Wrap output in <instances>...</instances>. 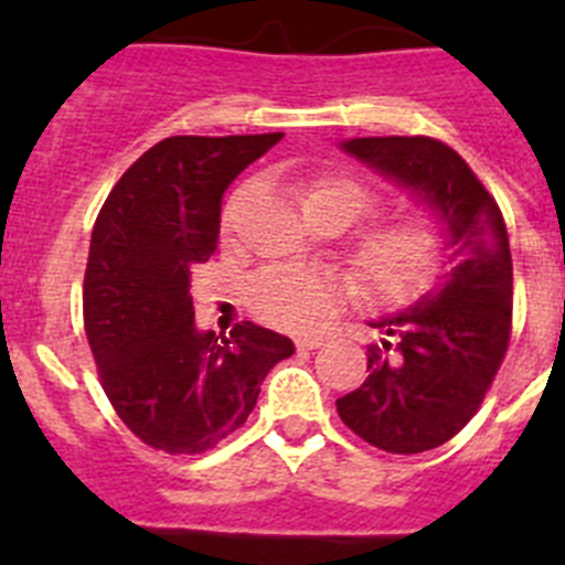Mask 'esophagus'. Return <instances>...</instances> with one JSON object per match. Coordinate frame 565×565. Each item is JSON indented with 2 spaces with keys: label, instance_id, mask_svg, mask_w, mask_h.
<instances>
[{
  "label": "esophagus",
  "instance_id": "1",
  "mask_svg": "<svg viewBox=\"0 0 565 565\" xmlns=\"http://www.w3.org/2000/svg\"><path fill=\"white\" fill-rule=\"evenodd\" d=\"M319 344H322V337H317V333H302V337H297L299 351H313Z\"/></svg>",
  "mask_w": 565,
  "mask_h": 565
}]
</instances>
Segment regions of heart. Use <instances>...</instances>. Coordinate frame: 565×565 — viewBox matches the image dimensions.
Segmentation results:
<instances>
[{"label": "heart", "mask_w": 565, "mask_h": 565, "mask_svg": "<svg viewBox=\"0 0 565 565\" xmlns=\"http://www.w3.org/2000/svg\"><path fill=\"white\" fill-rule=\"evenodd\" d=\"M331 206L359 221L373 209L371 192L351 178H326L306 194V212ZM444 259V243L427 223H396L364 234L353 252L359 277L376 297L407 302L436 279ZM351 294V286L337 274L302 271V268H268L248 286V306L259 319L277 328H308Z\"/></svg>", "instance_id": "obj_1"}]
</instances>
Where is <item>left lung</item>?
<instances>
[{
    "label": "left lung",
    "mask_w": 565,
    "mask_h": 565,
    "mask_svg": "<svg viewBox=\"0 0 565 565\" xmlns=\"http://www.w3.org/2000/svg\"><path fill=\"white\" fill-rule=\"evenodd\" d=\"M339 149L422 203L452 257L413 306L371 319L387 339L367 351V379L337 398L339 418L359 438L413 456L450 441L501 367L512 328L507 226L476 172L436 138H348Z\"/></svg>",
    "instance_id": "1"
}]
</instances>
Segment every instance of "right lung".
<instances>
[{
	"instance_id": "1",
	"label": "right lung",
	"mask_w": 565,
	"mask_h": 565,
	"mask_svg": "<svg viewBox=\"0 0 565 565\" xmlns=\"http://www.w3.org/2000/svg\"><path fill=\"white\" fill-rule=\"evenodd\" d=\"M282 132L174 135L115 183L93 226L84 328L115 413L143 444L203 452L243 427L259 384L294 353L282 333L239 322L228 337L194 326L189 268L221 234L226 189Z\"/></svg>"
}]
</instances>
